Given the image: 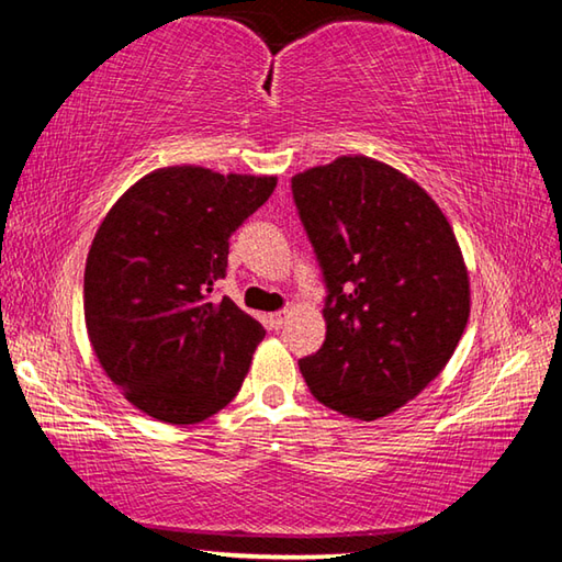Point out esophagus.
<instances>
[{
    "mask_svg": "<svg viewBox=\"0 0 562 562\" xmlns=\"http://www.w3.org/2000/svg\"><path fill=\"white\" fill-rule=\"evenodd\" d=\"M284 319H288V315H284V312H272V315H268V325L274 327V329H280L284 325Z\"/></svg>",
    "mask_w": 562,
    "mask_h": 562,
    "instance_id": "obj_1",
    "label": "esophagus"
}]
</instances>
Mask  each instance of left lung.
Wrapping results in <instances>:
<instances>
[{"label": "left lung", "mask_w": 562, "mask_h": 562, "mask_svg": "<svg viewBox=\"0 0 562 562\" xmlns=\"http://www.w3.org/2000/svg\"><path fill=\"white\" fill-rule=\"evenodd\" d=\"M300 221L327 284V337L300 359L310 392L374 422L422 394L449 364L471 312L469 270L426 190L367 156L292 178Z\"/></svg>", "instance_id": "8db88e82"}]
</instances>
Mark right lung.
Wrapping results in <instances>:
<instances>
[{
  "label": "right lung",
  "instance_id": "add662e5",
  "mask_svg": "<svg viewBox=\"0 0 562 562\" xmlns=\"http://www.w3.org/2000/svg\"><path fill=\"white\" fill-rule=\"evenodd\" d=\"M274 186V176L158 168L93 235L83 272L91 347L121 394L158 422H205L240 392L265 329L211 292L225 278L231 235Z\"/></svg>",
  "mask_w": 562,
  "mask_h": 562
}]
</instances>
